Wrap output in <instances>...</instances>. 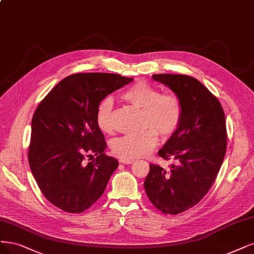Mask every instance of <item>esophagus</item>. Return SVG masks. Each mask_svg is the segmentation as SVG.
Listing matches in <instances>:
<instances>
[{
	"instance_id": "obj_1",
	"label": "esophagus",
	"mask_w": 254,
	"mask_h": 254,
	"mask_svg": "<svg viewBox=\"0 0 254 254\" xmlns=\"http://www.w3.org/2000/svg\"><path fill=\"white\" fill-rule=\"evenodd\" d=\"M122 164H132L134 161L133 160H120Z\"/></svg>"
}]
</instances>
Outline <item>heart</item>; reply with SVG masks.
I'll return each mask as SVG.
<instances>
[{
    "label": "heart",
    "instance_id": "obj_1",
    "mask_svg": "<svg viewBox=\"0 0 254 254\" xmlns=\"http://www.w3.org/2000/svg\"><path fill=\"white\" fill-rule=\"evenodd\" d=\"M123 98L134 107L143 110V127L141 135H125L111 143V151L121 160H135L150 154L157 145V134L163 138L170 137L183 118L180 99L171 93H162L155 87L145 82H137L123 93ZM97 124L104 133L115 131L113 100L104 99L97 110Z\"/></svg>",
    "mask_w": 254,
    "mask_h": 254
}]
</instances>
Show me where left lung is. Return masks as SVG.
<instances>
[{
	"label": "left lung",
	"instance_id": "obj_1",
	"mask_svg": "<svg viewBox=\"0 0 254 254\" xmlns=\"http://www.w3.org/2000/svg\"><path fill=\"white\" fill-rule=\"evenodd\" d=\"M152 78L180 99L183 118L159 155L173 159L170 169L150 165L144 188L150 202L166 214H179L195 206L215 181L227 146L224 110L220 102L196 78L161 73Z\"/></svg>",
	"mask_w": 254,
	"mask_h": 254
}]
</instances>
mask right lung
I'll list each match as a JSON object with an SVG mask.
<instances>
[{"mask_svg":"<svg viewBox=\"0 0 254 254\" xmlns=\"http://www.w3.org/2000/svg\"><path fill=\"white\" fill-rule=\"evenodd\" d=\"M132 81L115 73L71 74L56 85L34 112L30 169L42 193L63 211L81 213L91 207L118 168V160L104 153L107 145L97 124V110L108 94ZM91 153L97 157L85 164L84 155Z\"/></svg>","mask_w":254,"mask_h":254,"instance_id":"1","label":"right lung"}]
</instances>
